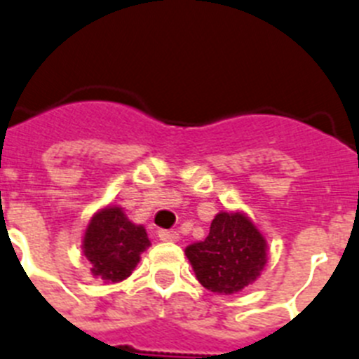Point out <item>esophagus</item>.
I'll return each mask as SVG.
<instances>
[{"instance_id":"1","label":"esophagus","mask_w":359,"mask_h":359,"mask_svg":"<svg viewBox=\"0 0 359 359\" xmlns=\"http://www.w3.org/2000/svg\"><path fill=\"white\" fill-rule=\"evenodd\" d=\"M157 236H159V239L164 241V243H175V241H179V233L173 232V230H159Z\"/></svg>"}]
</instances>
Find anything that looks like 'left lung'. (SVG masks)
<instances>
[{"label":"left lung","mask_w":359,"mask_h":359,"mask_svg":"<svg viewBox=\"0 0 359 359\" xmlns=\"http://www.w3.org/2000/svg\"><path fill=\"white\" fill-rule=\"evenodd\" d=\"M267 243L243 212H219L205 241L186 248L196 280L216 294H236L260 276Z\"/></svg>","instance_id":"left-lung-1"}]
</instances>
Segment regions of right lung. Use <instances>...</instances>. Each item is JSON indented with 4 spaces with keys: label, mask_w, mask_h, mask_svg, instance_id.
<instances>
[{
    "label": "right lung",
    "mask_w": 359,
    "mask_h": 359,
    "mask_svg": "<svg viewBox=\"0 0 359 359\" xmlns=\"http://www.w3.org/2000/svg\"><path fill=\"white\" fill-rule=\"evenodd\" d=\"M150 246L145 229L127 219L122 207L108 205L93 214L83 239V253L93 276L108 283L126 280Z\"/></svg>",
    "instance_id": "right-lung-1"
}]
</instances>
